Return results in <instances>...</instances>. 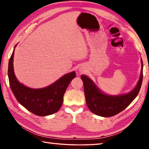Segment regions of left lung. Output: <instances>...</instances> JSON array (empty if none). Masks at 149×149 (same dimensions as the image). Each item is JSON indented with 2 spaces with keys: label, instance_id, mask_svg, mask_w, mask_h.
Returning <instances> with one entry per match:
<instances>
[{
  "label": "left lung",
  "instance_id": "left-lung-1",
  "mask_svg": "<svg viewBox=\"0 0 149 149\" xmlns=\"http://www.w3.org/2000/svg\"><path fill=\"white\" fill-rule=\"evenodd\" d=\"M142 62L141 76L137 86L126 95L110 96L105 95L98 89L93 82L86 75H81V78L84 82V93L88 108L93 113L103 117H110L118 114L127 108L137 97L143 81Z\"/></svg>",
  "mask_w": 149,
  "mask_h": 149
}]
</instances>
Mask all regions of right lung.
Segmentation results:
<instances>
[{
    "label": "right lung",
    "mask_w": 149,
    "mask_h": 149,
    "mask_svg": "<svg viewBox=\"0 0 149 149\" xmlns=\"http://www.w3.org/2000/svg\"><path fill=\"white\" fill-rule=\"evenodd\" d=\"M14 53V50L9 60L8 75L10 88L17 101L27 110L39 116H45L58 112L62 107L65 90L71 81L76 76L75 73L72 72L64 75L49 87L38 89H31L20 84L15 76Z\"/></svg>",
    "instance_id": "1"
}]
</instances>
